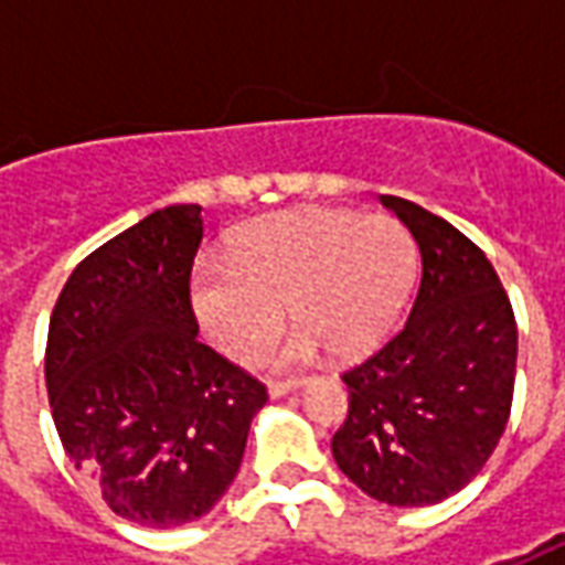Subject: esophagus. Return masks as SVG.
I'll return each instance as SVG.
<instances>
[{"instance_id":"esophagus-1","label":"esophagus","mask_w":565,"mask_h":565,"mask_svg":"<svg viewBox=\"0 0 565 565\" xmlns=\"http://www.w3.org/2000/svg\"><path fill=\"white\" fill-rule=\"evenodd\" d=\"M296 387H302V381L299 379H271L269 381V393L271 396H284V393L296 391Z\"/></svg>"}]
</instances>
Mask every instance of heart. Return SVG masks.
Returning <instances> with one entry per match:
<instances>
[{"mask_svg":"<svg viewBox=\"0 0 565 565\" xmlns=\"http://www.w3.org/2000/svg\"><path fill=\"white\" fill-rule=\"evenodd\" d=\"M417 259L415 235L391 214L281 211L245 226L230 259L199 263L193 306L211 342L238 363L269 351L287 311L299 327L284 360L306 363L320 348L354 356L399 318Z\"/></svg>","mask_w":565,"mask_h":565,"instance_id":"obj_1","label":"heart"}]
</instances>
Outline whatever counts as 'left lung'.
Instances as JSON below:
<instances>
[{"instance_id": "1", "label": "left lung", "mask_w": 565, "mask_h": 565, "mask_svg": "<svg viewBox=\"0 0 565 565\" xmlns=\"http://www.w3.org/2000/svg\"><path fill=\"white\" fill-rule=\"evenodd\" d=\"M420 247L412 315L375 354L344 369L348 417L332 457L387 505H436L484 469L505 433L518 323L484 250L448 221L381 196Z\"/></svg>"}]
</instances>
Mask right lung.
Listing matches in <instances>:
<instances>
[{"label":"right lung","mask_w":565,"mask_h":565,"mask_svg":"<svg viewBox=\"0 0 565 565\" xmlns=\"http://www.w3.org/2000/svg\"><path fill=\"white\" fill-rule=\"evenodd\" d=\"M202 205L153 211L96 247L56 299L44 381L63 450L117 518L181 526L233 484L269 393L196 339Z\"/></svg>","instance_id":"1"}]
</instances>
